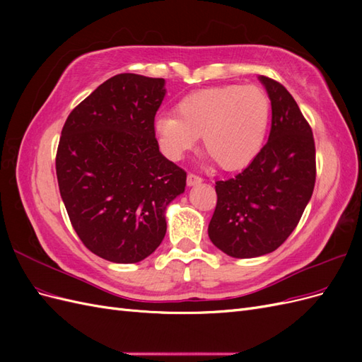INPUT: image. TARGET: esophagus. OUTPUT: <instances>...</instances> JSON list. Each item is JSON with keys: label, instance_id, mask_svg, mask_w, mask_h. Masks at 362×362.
I'll use <instances>...</instances> for the list:
<instances>
[{"label": "esophagus", "instance_id": "esophagus-1", "mask_svg": "<svg viewBox=\"0 0 362 362\" xmlns=\"http://www.w3.org/2000/svg\"><path fill=\"white\" fill-rule=\"evenodd\" d=\"M201 182H202V178L199 177V175H196V173L187 175V185H198Z\"/></svg>", "mask_w": 362, "mask_h": 362}]
</instances>
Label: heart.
I'll list each match as a JSON object with an SVG mask.
<instances>
[{"label":"heart","instance_id":"b5f03b06","mask_svg":"<svg viewBox=\"0 0 362 362\" xmlns=\"http://www.w3.org/2000/svg\"><path fill=\"white\" fill-rule=\"evenodd\" d=\"M177 115H161L154 134L164 156L182 158L198 144L225 170L243 169L264 145L270 101L255 86L226 84L185 95L175 107Z\"/></svg>","mask_w":362,"mask_h":362}]
</instances>
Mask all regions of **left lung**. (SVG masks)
I'll use <instances>...</instances> for the list:
<instances>
[{"mask_svg": "<svg viewBox=\"0 0 362 362\" xmlns=\"http://www.w3.org/2000/svg\"><path fill=\"white\" fill-rule=\"evenodd\" d=\"M272 103L267 144L234 178L216 182L217 204L208 225L216 247L234 258L278 249L298 226L315 184L313 129L281 83L261 75Z\"/></svg>", "mask_w": 362, "mask_h": 362, "instance_id": "obj_1", "label": "left lung"}]
</instances>
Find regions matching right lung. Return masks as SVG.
<instances>
[{
    "label": "right lung",
    "mask_w": 362,
    "mask_h": 362,
    "mask_svg": "<svg viewBox=\"0 0 362 362\" xmlns=\"http://www.w3.org/2000/svg\"><path fill=\"white\" fill-rule=\"evenodd\" d=\"M163 78L119 74L76 105L62 129L56 172L83 245L107 261L133 264L166 234L164 210L187 173L158 149L156 113Z\"/></svg>",
    "instance_id": "add662e5"
}]
</instances>
